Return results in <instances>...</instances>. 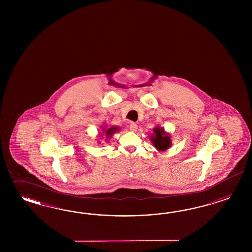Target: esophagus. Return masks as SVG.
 <instances>
[{
	"instance_id": "34e87169",
	"label": "esophagus",
	"mask_w": 252,
	"mask_h": 252,
	"mask_svg": "<svg viewBox=\"0 0 252 252\" xmlns=\"http://www.w3.org/2000/svg\"><path fill=\"white\" fill-rule=\"evenodd\" d=\"M129 129L130 131H132V132H136L137 130V124H135V123H131L129 126Z\"/></svg>"
}]
</instances>
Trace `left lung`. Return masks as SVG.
I'll use <instances>...</instances> for the list:
<instances>
[{"label": "left lung", "mask_w": 252, "mask_h": 252, "mask_svg": "<svg viewBox=\"0 0 252 252\" xmlns=\"http://www.w3.org/2000/svg\"><path fill=\"white\" fill-rule=\"evenodd\" d=\"M153 132L154 134L151 137V140L158 151L163 152L171 147L172 141L170 138V135L166 133L163 128H160V126H156L153 128Z\"/></svg>", "instance_id": "obj_1"}]
</instances>
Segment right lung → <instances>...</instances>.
<instances>
[{
	"label": "right lung",
	"instance_id": "add662e5",
	"mask_svg": "<svg viewBox=\"0 0 252 252\" xmlns=\"http://www.w3.org/2000/svg\"><path fill=\"white\" fill-rule=\"evenodd\" d=\"M103 130H104V135L106 136V137H111L114 133H115L116 131H118V127L117 126H113V127H110L108 129L103 128Z\"/></svg>",
	"mask_w": 252,
	"mask_h": 252
}]
</instances>
